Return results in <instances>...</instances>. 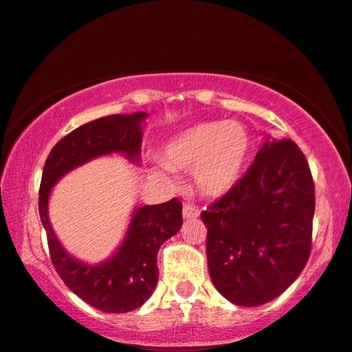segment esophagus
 I'll return each mask as SVG.
<instances>
[{
  "label": "esophagus",
  "mask_w": 352,
  "mask_h": 352,
  "mask_svg": "<svg viewBox=\"0 0 352 352\" xmlns=\"http://www.w3.org/2000/svg\"><path fill=\"white\" fill-rule=\"evenodd\" d=\"M182 213H184V218H187V220H192V218H197L200 215V210L195 207V205H184V210H182Z\"/></svg>",
  "instance_id": "esophagus-1"
}]
</instances>
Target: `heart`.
<instances>
[{
	"instance_id": "obj_1",
	"label": "heart",
	"mask_w": 352,
	"mask_h": 352,
	"mask_svg": "<svg viewBox=\"0 0 352 352\" xmlns=\"http://www.w3.org/2000/svg\"><path fill=\"white\" fill-rule=\"evenodd\" d=\"M252 152L248 129L236 120H208L185 129L165 145L162 164L173 172H192L193 185L207 197L228 193L243 175ZM153 175L170 182L164 168Z\"/></svg>"
}]
</instances>
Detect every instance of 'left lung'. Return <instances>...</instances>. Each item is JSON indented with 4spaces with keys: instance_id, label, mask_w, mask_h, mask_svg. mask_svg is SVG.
<instances>
[{
    "instance_id": "left-lung-1",
    "label": "left lung",
    "mask_w": 352,
    "mask_h": 352,
    "mask_svg": "<svg viewBox=\"0 0 352 352\" xmlns=\"http://www.w3.org/2000/svg\"><path fill=\"white\" fill-rule=\"evenodd\" d=\"M314 205L305 153L289 139L266 140L235 187L200 215L218 292L238 306L280 296L309 260Z\"/></svg>"
}]
</instances>
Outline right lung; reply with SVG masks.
Returning <instances> with one entry per match:
<instances>
[{"mask_svg":"<svg viewBox=\"0 0 352 352\" xmlns=\"http://www.w3.org/2000/svg\"><path fill=\"white\" fill-rule=\"evenodd\" d=\"M145 116L144 112L114 114L80 125L52 147L43 168L39 215L46 228L51 263L71 292L104 313H127L148 300L159 278L160 245L182 227V201L175 197L165 204L135 210L116 256L102 265L89 266L71 258L56 240L47 220V197L64 173L94 157L122 152L137 160L142 144L140 122Z\"/></svg>","mask_w":352,"mask_h":352,"instance_id":"add662e5","label":"right lung"}]
</instances>
